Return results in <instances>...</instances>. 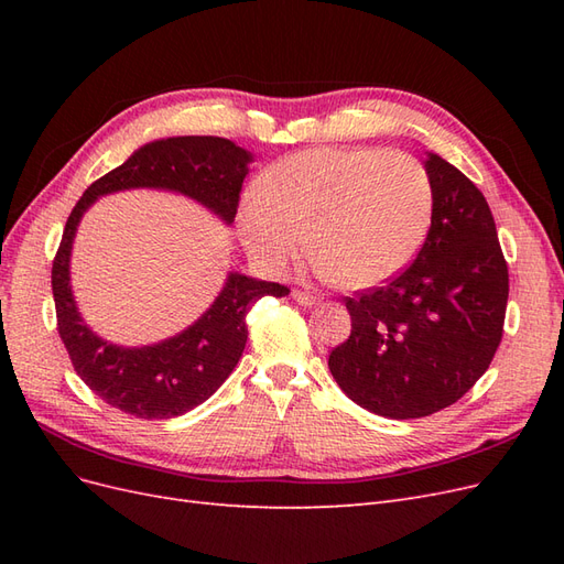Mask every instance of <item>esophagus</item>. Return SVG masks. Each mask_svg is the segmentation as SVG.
<instances>
[{
	"instance_id": "34e87169",
	"label": "esophagus",
	"mask_w": 564,
	"mask_h": 564,
	"mask_svg": "<svg viewBox=\"0 0 564 564\" xmlns=\"http://www.w3.org/2000/svg\"><path fill=\"white\" fill-rule=\"evenodd\" d=\"M294 301L299 303V305H315L319 299L313 294V292H303V289H294Z\"/></svg>"
}]
</instances>
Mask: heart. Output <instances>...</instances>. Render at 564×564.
<instances>
[{
	"label": "heart",
	"mask_w": 564,
	"mask_h": 564,
	"mask_svg": "<svg viewBox=\"0 0 564 564\" xmlns=\"http://www.w3.org/2000/svg\"><path fill=\"white\" fill-rule=\"evenodd\" d=\"M429 169L381 148H317L270 166L245 209V240L270 268L305 249L322 278L365 289L412 263L431 228Z\"/></svg>",
	"instance_id": "obj_1"
}]
</instances>
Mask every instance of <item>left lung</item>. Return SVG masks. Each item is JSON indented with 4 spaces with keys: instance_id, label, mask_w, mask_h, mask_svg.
<instances>
[{
    "instance_id": "8db88e82",
    "label": "left lung",
    "mask_w": 564,
    "mask_h": 564,
    "mask_svg": "<svg viewBox=\"0 0 564 564\" xmlns=\"http://www.w3.org/2000/svg\"><path fill=\"white\" fill-rule=\"evenodd\" d=\"M435 207L412 265L346 296L350 336L329 355L346 395L388 419L431 416L489 369L503 336L508 265L485 195L440 155Z\"/></svg>"
}]
</instances>
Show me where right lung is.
<instances>
[{"mask_svg": "<svg viewBox=\"0 0 564 564\" xmlns=\"http://www.w3.org/2000/svg\"><path fill=\"white\" fill-rule=\"evenodd\" d=\"M249 162L245 148L218 135H176L148 143L122 166L94 181L67 216L51 268L58 334L77 377L119 412L135 419H174L209 400L242 357L251 305L261 296L282 299L289 289L232 272L212 308L178 336L143 348L112 346L84 324L70 292V249L82 214L100 195L162 187L202 202L232 224Z\"/></svg>", "mask_w": 564, "mask_h": 564, "instance_id": "1", "label": "right lung"}]
</instances>
